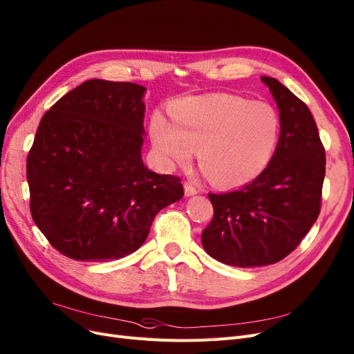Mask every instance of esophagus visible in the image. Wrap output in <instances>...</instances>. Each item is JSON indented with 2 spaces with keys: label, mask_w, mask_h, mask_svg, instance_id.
Here are the masks:
<instances>
[{
  "label": "esophagus",
  "mask_w": 354,
  "mask_h": 354,
  "mask_svg": "<svg viewBox=\"0 0 354 354\" xmlns=\"http://www.w3.org/2000/svg\"><path fill=\"white\" fill-rule=\"evenodd\" d=\"M199 193V190L196 189V186H193L192 183H185V194L187 196V197H190V196H194V194H197Z\"/></svg>",
  "instance_id": "34e87169"
}]
</instances>
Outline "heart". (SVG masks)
<instances>
[{
	"mask_svg": "<svg viewBox=\"0 0 354 354\" xmlns=\"http://www.w3.org/2000/svg\"><path fill=\"white\" fill-rule=\"evenodd\" d=\"M173 122L160 113L151 119L155 151L168 162L197 160L218 186L238 187L259 177L277 149L281 124L267 103L235 95H197L171 107Z\"/></svg>",
	"mask_w": 354,
	"mask_h": 354,
	"instance_id": "obj_1",
	"label": "heart"
}]
</instances>
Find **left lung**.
Here are the masks:
<instances>
[{
	"label": "left lung",
	"instance_id": "8db88e82",
	"mask_svg": "<svg viewBox=\"0 0 354 354\" xmlns=\"http://www.w3.org/2000/svg\"><path fill=\"white\" fill-rule=\"evenodd\" d=\"M280 118V139L270 164L247 186L209 193L215 215L202 232L212 259L235 267L283 260L319 215L325 151L308 106L283 84L261 77Z\"/></svg>",
	"mask_w": 354,
	"mask_h": 354
}]
</instances>
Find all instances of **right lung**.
<instances>
[{
	"mask_svg": "<svg viewBox=\"0 0 354 354\" xmlns=\"http://www.w3.org/2000/svg\"><path fill=\"white\" fill-rule=\"evenodd\" d=\"M145 91L133 82L88 80L39 123L27 155L32 218L69 259L129 256L145 243L155 215L185 194L178 177L142 161Z\"/></svg>",
	"mask_w": 354,
	"mask_h": 354,
	"instance_id": "1",
	"label": "right lung"
}]
</instances>
